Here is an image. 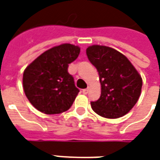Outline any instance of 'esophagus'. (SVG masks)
Instances as JSON below:
<instances>
[{
    "instance_id": "1",
    "label": "esophagus",
    "mask_w": 160,
    "mask_h": 160,
    "mask_svg": "<svg viewBox=\"0 0 160 160\" xmlns=\"http://www.w3.org/2000/svg\"><path fill=\"white\" fill-rule=\"evenodd\" d=\"M88 92H89V88H86V89L83 90V94H87V93H88Z\"/></svg>"
}]
</instances>
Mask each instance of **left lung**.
<instances>
[{
  "label": "left lung",
  "instance_id": "obj_1",
  "mask_svg": "<svg viewBox=\"0 0 160 160\" xmlns=\"http://www.w3.org/2000/svg\"><path fill=\"white\" fill-rule=\"evenodd\" d=\"M86 54L97 68L102 85L100 99L91 102L92 110L106 118L123 117L141 95V75L124 54L113 48L92 45L86 49Z\"/></svg>",
  "mask_w": 160,
  "mask_h": 160
}]
</instances>
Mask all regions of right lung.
I'll list each match as a JSON object with an SVG mask.
<instances>
[{
  "label": "right lung",
  "instance_id": "obj_1",
  "mask_svg": "<svg viewBox=\"0 0 160 160\" xmlns=\"http://www.w3.org/2000/svg\"><path fill=\"white\" fill-rule=\"evenodd\" d=\"M80 48L63 43L51 48L28 65L23 74V88L30 103L47 115L67 111L79 92L68 72Z\"/></svg>",
  "mask_w": 160,
  "mask_h": 160
}]
</instances>
